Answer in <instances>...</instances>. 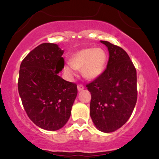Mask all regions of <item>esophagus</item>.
I'll use <instances>...</instances> for the list:
<instances>
[{"mask_svg": "<svg viewBox=\"0 0 159 159\" xmlns=\"http://www.w3.org/2000/svg\"><path fill=\"white\" fill-rule=\"evenodd\" d=\"M84 89V86L82 84H78V90L79 91V92H80V91L83 90Z\"/></svg>", "mask_w": 159, "mask_h": 159, "instance_id": "esophagus-1", "label": "esophagus"}]
</instances>
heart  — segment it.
Here are the masks:
<instances>
[{"mask_svg":"<svg viewBox=\"0 0 159 159\" xmlns=\"http://www.w3.org/2000/svg\"><path fill=\"white\" fill-rule=\"evenodd\" d=\"M107 54L101 48H86L72 54L70 66H65L64 71L70 78L76 75L75 70H81L87 80H95L101 76L106 68Z\"/></svg>","mask_w":159,"mask_h":159,"instance_id":"b5f03b06","label":"heart"}]
</instances>
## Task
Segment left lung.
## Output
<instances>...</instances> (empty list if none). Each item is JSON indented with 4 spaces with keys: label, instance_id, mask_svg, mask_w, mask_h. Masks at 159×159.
<instances>
[{
    "label": "left lung",
    "instance_id": "8db88e82",
    "mask_svg": "<svg viewBox=\"0 0 159 159\" xmlns=\"http://www.w3.org/2000/svg\"><path fill=\"white\" fill-rule=\"evenodd\" d=\"M100 42L109 52L107 68L87 87L91 93L90 117L95 126L110 133L123 126L132 114L138 97L137 72L123 48Z\"/></svg>",
    "mask_w": 159,
    "mask_h": 159
}]
</instances>
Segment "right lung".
<instances>
[{
    "label": "right lung",
    "mask_w": 159,
    "mask_h": 159,
    "mask_svg": "<svg viewBox=\"0 0 159 159\" xmlns=\"http://www.w3.org/2000/svg\"><path fill=\"white\" fill-rule=\"evenodd\" d=\"M63 52L58 45L43 43L20 66L18 88L24 108L33 123L45 130L64 126L77 96V85L58 75L64 67Z\"/></svg>",
    "instance_id": "add662e5"
}]
</instances>
